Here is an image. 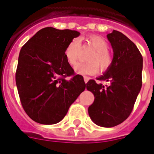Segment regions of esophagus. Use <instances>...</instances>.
Listing matches in <instances>:
<instances>
[{"label": "esophagus", "instance_id": "1", "mask_svg": "<svg viewBox=\"0 0 154 154\" xmlns=\"http://www.w3.org/2000/svg\"><path fill=\"white\" fill-rule=\"evenodd\" d=\"M83 78H84V82H88L89 80H90V78H89L88 77H86V76H85V77H83Z\"/></svg>", "mask_w": 154, "mask_h": 154}]
</instances>
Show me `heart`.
<instances>
[{
	"instance_id": "b5f03b06",
	"label": "heart",
	"mask_w": 154,
	"mask_h": 154,
	"mask_svg": "<svg viewBox=\"0 0 154 154\" xmlns=\"http://www.w3.org/2000/svg\"><path fill=\"white\" fill-rule=\"evenodd\" d=\"M84 46H89L94 51L88 56L91 62L79 63L74 67V70L82 75H94L99 71V66L102 71L109 69L112 63V56L108 51L109 43L102 36L97 35L89 36L85 39ZM82 43L78 38L71 40L64 50V58L69 65L74 66L80 58Z\"/></svg>"
}]
</instances>
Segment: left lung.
Instances as JSON below:
<instances>
[{"label": "left lung", "mask_w": 154, "mask_h": 154, "mask_svg": "<svg viewBox=\"0 0 154 154\" xmlns=\"http://www.w3.org/2000/svg\"><path fill=\"white\" fill-rule=\"evenodd\" d=\"M113 50L111 67L97 80L109 82L103 86L94 80L86 83L94 100L88 112L94 123L103 127L121 124L131 113L142 86L143 57L137 46L118 31L107 35Z\"/></svg>", "instance_id": "obj_1"}]
</instances>
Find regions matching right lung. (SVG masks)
Here are the masks:
<instances>
[{"label":"right lung","mask_w":154,"mask_h":154,"mask_svg":"<svg viewBox=\"0 0 154 154\" xmlns=\"http://www.w3.org/2000/svg\"><path fill=\"white\" fill-rule=\"evenodd\" d=\"M77 31L42 28L23 45L15 81L25 112L41 124L59 122L86 88L82 75L74 72L64 58Z\"/></svg>","instance_id":"add662e5"}]
</instances>
